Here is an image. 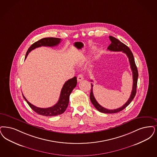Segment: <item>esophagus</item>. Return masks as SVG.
<instances>
[{
    "mask_svg": "<svg viewBox=\"0 0 157 157\" xmlns=\"http://www.w3.org/2000/svg\"><path fill=\"white\" fill-rule=\"evenodd\" d=\"M83 75L82 74H79L77 76V81L78 82L81 81L83 79Z\"/></svg>",
    "mask_w": 157,
    "mask_h": 157,
    "instance_id": "34e87169",
    "label": "esophagus"
}]
</instances>
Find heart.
I'll return each instance as SVG.
<instances>
[{
    "mask_svg": "<svg viewBox=\"0 0 157 157\" xmlns=\"http://www.w3.org/2000/svg\"><path fill=\"white\" fill-rule=\"evenodd\" d=\"M85 57L82 56V57H81V58L79 59V60H78V63H79V65H82L83 63H85Z\"/></svg>",
    "mask_w": 157,
    "mask_h": 157,
    "instance_id": "1",
    "label": "heart"
}]
</instances>
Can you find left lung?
Instances as JSON below:
<instances>
[{"label":"left lung","mask_w":157,"mask_h":157,"mask_svg":"<svg viewBox=\"0 0 157 157\" xmlns=\"http://www.w3.org/2000/svg\"><path fill=\"white\" fill-rule=\"evenodd\" d=\"M110 40L111 41V44L109 45V46L107 47V50L111 51H122L123 52L125 53L127 57L128 58L129 63L130 64V67L132 72V79H133V84H132V93L130 94V96L128 99V100L125 103V104L116 109L113 110H109L107 109L106 108L101 106L100 105L96 100L94 98V93H93V85L91 83V90L90 94V99L92 102V103L94 105V107L101 113H118L120 111L123 110L124 109H125L132 101L133 99L134 98L136 94V89L137 86V81H138V70L136 67L134 58L133 54L132 51L130 50V48L124 44L121 43L119 40L116 38L112 36H109ZM91 81H92L91 80Z\"/></svg>","instance_id":"8db88e82"}]
</instances>
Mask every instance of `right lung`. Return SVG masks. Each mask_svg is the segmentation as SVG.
<instances>
[{"instance_id":"1","label":"right lung","mask_w":157,"mask_h":157,"mask_svg":"<svg viewBox=\"0 0 157 157\" xmlns=\"http://www.w3.org/2000/svg\"><path fill=\"white\" fill-rule=\"evenodd\" d=\"M60 42L61 39L58 38L47 37L42 38L36 41L34 44H32L30 47V48L28 49V51L26 52L25 58H27L29 53L31 51L33 50L36 48L41 46L54 47L59 44ZM77 78L76 76H74L73 78L70 79L68 81L64 83L61 89L60 96L58 102L54 106L48 108H40L33 105L25 99L24 95L22 94L24 99L29 105V106L36 113L45 116H56L63 114L66 110L69 103V96L73 89L75 88Z\"/></svg>"}]
</instances>
